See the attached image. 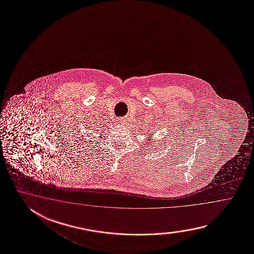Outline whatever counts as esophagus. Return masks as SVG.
I'll list each match as a JSON object with an SVG mask.
<instances>
[{"label":"esophagus","mask_w":254,"mask_h":254,"mask_svg":"<svg viewBox=\"0 0 254 254\" xmlns=\"http://www.w3.org/2000/svg\"><path fill=\"white\" fill-rule=\"evenodd\" d=\"M120 124H122V125H126V122H125V120H120Z\"/></svg>","instance_id":"34e87169"}]
</instances>
